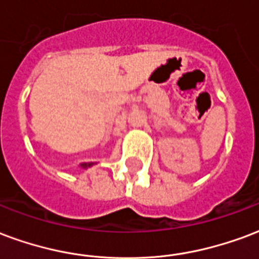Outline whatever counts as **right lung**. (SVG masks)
<instances>
[{
    "label": "right lung",
    "instance_id": "right-lung-1",
    "mask_svg": "<svg viewBox=\"0 0 259 259\" xmlns=\"http://www.w3.org/2000/svg\"><path fill=\"white\" fill-rule=\"evenodd\" d=\"M93 162H89V163H79V167L81 168H89V167H92V166H93Z\"/></svg>",
    "mask_w": 259,
    "mask_h": 259
}]
</instances>
